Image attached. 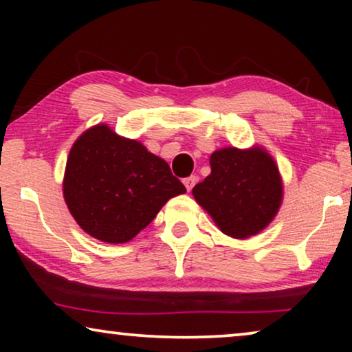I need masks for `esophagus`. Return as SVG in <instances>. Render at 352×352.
<instances>
[{
	"instance_id": "obj_1",
	"label": "esophagus",
	"mask_w": 352,
	"mask_h": 352,
	"mask_svg": "<svg viewBox=\"0 0 352 352\" xmlns=\"http://www.w3.org/2000/svg\"><path fill=\"white\" fill-rule=\"evenodd\" d=\"M195 182H197V177H195V176H189V177H186V179H184V186H186L187 192H190V190H192V187L195 186Z\"/></svg>"
}]
</instances>
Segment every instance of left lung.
Returning <instances> with one entry per match:
<instances>
[{
	"label": "left lung",
	"instance_id": "1",
	"mask_svg": "<svg viewBox=\"0 0 352 352\" xmlns=\"http://www.w3.org/2000/svg\"><path fill=\"white\" fill-rule=\"evenodd\" d=\"M211 173L192 194L221 232L248 239L261 232L282 205V177L263 147H224L211 153Z\"/></svg>",
	"mask_w": 352,
	"mask_h": 352
}]
</instances>
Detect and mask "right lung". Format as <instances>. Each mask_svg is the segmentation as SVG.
<instances>
[{
	"label": "right lung",
	"instance_id": "right-lung-1",
	"mask_svg": "<svg viewBox=\"0 0 352 352\" xmlns=\"http://www.w3.org/2000/svg\"><path fill=\"white\" fill-rule=\"evenodd\" d=\"M184 192L163 158L107 124L81 134L67 158L65 204L80 228L100 242H129Z\"/></svg>",
	"mask_w": 352,
	"mask_h": 352
}]
</instances>
